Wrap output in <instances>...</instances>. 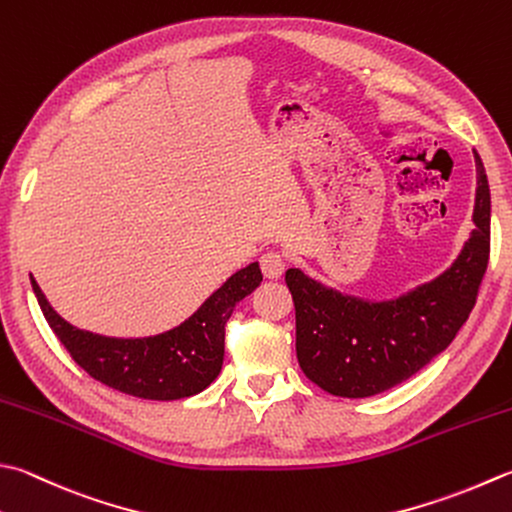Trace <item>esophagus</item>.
Wrapping results in <instances>:
<instances>
[{
	"label": "esophagus",
	"mask_w": 512,
	"mask_h": 512,
	"mask_svg": "<svg viewBox=\"0 0 512 512\" xmlns=\"http://www.w3.org/2000/svg\"><path fill=\"white\" fill-rule=\"evenodd\" d=\"M259 266H262V273L266 279H279L284 273V257L275 253V250H268V253L262 255L259 259Z\"/></svg>",
	"instance_id": "esophagus-1"
}]
</instances>
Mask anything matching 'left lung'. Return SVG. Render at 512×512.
<instances>
[{"mask_svg":"<svg viewBox=\"0 0 512 512\" xmlns=\"http://www.w3.org/2000/svg\"><path fill=\"white\" fill-rule=\"evenodd\" d=\"M477 164L475 230L446 273L390 302H364L286 270L304 375L337 397H370L406 382L453 342L477 302L490 255V188Z\"/></svg>","mask_w":512,"mask_h":512,"instance_id":"8db88e82","label":"left lung"}]
</instances>
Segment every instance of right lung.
<instances>
[{"label": "right lung", "instance_id": "add662e5", "mask_svg": "<svg viewBox=\"0 0 512 512\" xmlns=\"http://www.w3.org/2000/svg\"><path fill=\"white\" fill-rule=\"evenodd\" d=\"M259 282L262 270L255 262L226 279V284L177 328L155 337L117 339L70 326L30 277L48 326L90 377L119 393L157 402L197 395L215 382L224 364L226 322L237 302L253 293Z\"/></svg>", "mask_w": 512, "mask_h": 512}]
</instances>
